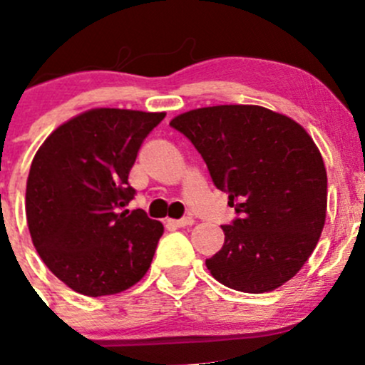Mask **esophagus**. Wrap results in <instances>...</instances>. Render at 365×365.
<instances>
[{"instance_id": "obj_1", "label": "esophagus", "mask_w": 365, "mask_h": 365, "mask_svg": "<svg viewBox=\"0 0 365 365\" xmlns=\"http://www.w3.org/2000/svg\"><path fill=\"white\" fill-rule=\"evenodd\" d=\"M169 225L175 226V228H185V226H192L194 219L192 217H183V219H169Z\"/></svg>"}]
</instances>
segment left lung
<instances>
[{
  "mask_svg": "<svg viewBox=\"0 0 365 365\" xmlns=\"http://www.w3.org/2000/svg\"><path fill=\"white\" fill-rule=\"evenodd\" d=\"M169 125L207 164L237 217L207 267L222 285L262 294L291 280L312 255L327 217L328 180L312 137L257 105L197 108Z\"/></svg>",
  "mask_w": 365,
  "mask_h": 365,
  "instance_id": "left-lung-1",
  "label": "left lung"
}]
</instances>
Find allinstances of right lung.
Masks as SVG:
<instances>
[{"instance_id":"1","label":"right lung","mask_w":365,"mask_h":365,"mask_svg":"<svg viewBox=\"0 0 365 365\" xmlns=\"http://www.w3.org/2000/svg\"><path fill=\"white\" fill-rule=\"evenodd\" d=\"M164 112L94 108L55 130L38 148L26 183L31 240L49 271L85 296L135 285L164 226L140 208L128 175Z\"/></svg>"}]
</instances>
